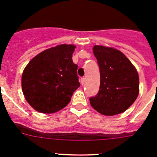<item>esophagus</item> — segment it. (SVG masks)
<instances>
[{"label":"esophagus","mask_w":157,"mask_h":157,"mask_svg":"<svg viewBox=\"0 0 157 157\" xmlns=\"http://www.w3.org/2000/svg\"><path fill=\"white\" fill-rule=\"evenodd\" d=\"M80 82H81L82 85H83V84H84V82H85V78H81Z\"/></svg>","instance_id":"obj_1"}]
</instances>
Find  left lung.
<instances>
[{
    "label": "left lung",
    "mask_w": 157,
    "mask_h": 157,
    "mask_svg": "<svg viewBox=\"0 0 157 157\" xmlns=\"http://www.w3.org/2000/svg\"><path fill=\"white\" fill-rule=\"evenodd\" d=\"M94 56L100 68L99 92L90 98L91 106L105 116L120 114L131 106L139 94L138 71L120 50L94 45Z\"/></svg>",
    "instance_id": "left-lung-1"
}]
</instances>
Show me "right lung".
Wrapping results in <instances>:
<instances>
[{
    "label": "right lung",
    "instance_id": "right-lung-1",
    "mask_svg": "<svg viewBox=\"0 0 157 157\" xmlns=\"http://www.w3.org/2000/svg\"><path fill=\"white\" fill-rule=\"evenodd\" d=\"M75 45H63L48 48L29 62L22 75L25 99L36 111L54 113L70 102L80 86L78 65L73 63Z\"/></svg>",
    "mask_w": 157,
    "mask_h": 157
}]
</instances>
